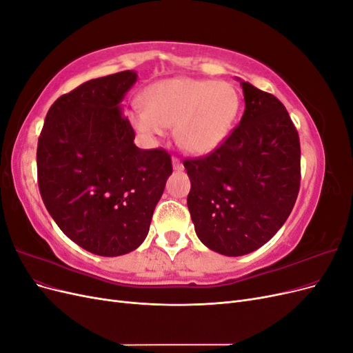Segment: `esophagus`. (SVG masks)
Instances as JSON below:
<instances>
[{
    "mask_svg": "<svg viewBox=\"0 0 353 353\" xmlns=\"http://www.w3.org/2000/svg\"><path fill=\"white\" fill-rule=\"evenodd\" d=\"M172 168H174L175 170H183V169H184V165H183V162H181V160H179L178 157H172Z\"/></svg>",
    "mask_w": 353,
    "mask_h": 353,
    "instance_id": "esophagus-1",
    "label": "esophagus"
}]
</instances>
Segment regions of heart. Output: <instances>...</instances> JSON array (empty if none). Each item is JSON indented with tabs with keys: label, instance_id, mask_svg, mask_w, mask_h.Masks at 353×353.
Wrapping results in <instances>:
<instances>
[{
	"label": "heart",
	"instance_id": "heart-1",
	"mask_svg": "<svg viewBox=\"0 0 353 353\" xmlns=\"http://www.w3.org/2000/svg\"><path fill=\"white\" fill-rule=\"evenodd\" d=\"M240 109L234 85L225 81L172 78L143 94V105L128 113L131 125L147 138L174 126L178 145L191 154H208L228 137Z\"/></svg>",
	"mask_w": 353,
	"mask_h": 353
}]
</instances>
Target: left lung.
<instances>
[{
  "label": "left lung",
  "instance_id": "1",
  "mask_svg": "<svg viewBox=\"0 0 353 353\" xmlns=\"http://www.w3.org/2000/svg\"><path fill=\"white\" fill-rule=\"evenodd\" d=\"M245 109L216 150L187 159L188 210L200 241L243 256L270 241L294 206L301 143L283 103L241 79Z\"/></svg>",
  "mask_w": 353,
  "mask_h": 353
}]
</instances>
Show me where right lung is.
Segmentation results:
<instances>
[{
	"label": "right lung",
	"instance_id": "right-lung-1",
	"mask_svg": "<svg viewBox=\"0 0 353 353\" xmlns=\"http://www.w3.org/2000/svg\"><path fill=\"white\" fill-rule=\"evenodd\" d=\"M137 72L91 79L51 105L38 150L44 205L66 236L99 256L135 250L172 174L170 156L141 150L122 113Z\"/></svg>",
	"mask_w": 353,
	"mask_h": 353
}]
</instances>
